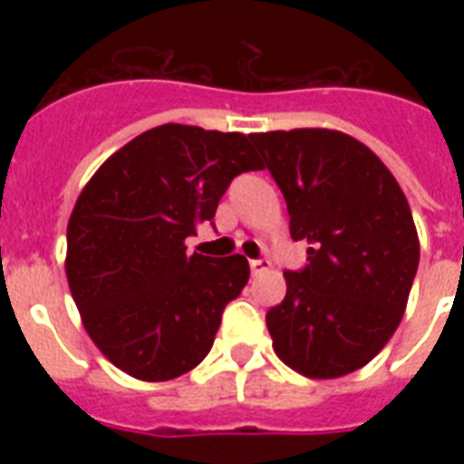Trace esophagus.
<instances>
[{
	"mask_svg": "<svg viewBox=\"0 0 464 464\" xmlns=\"http://www.w3.org/2000/svg\"><path fill=\"white\" fill-rule=\"evenodd\" d=\"M267 269H269V260H253V262H250V272H253L255 276L265 275Z\"/></svg>",
	"mask_w": 464,
	"mask_h": 464,
	"instance_id": "esophagus-1",
	"label": "esophagus"
}]
</instances>
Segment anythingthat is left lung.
I'll use <instances>...</instances> for the list:
<instances>
[{
    "label": "left lung",
    "instance_id": "left-lung-1",
    "mask_svg": "<svg viewBox=\"0 0 464 464\" xmlns=\"http://www.w3.org/2000/svg\"><path fill=\"white\" fill-rule=\"evenodd\" d=\"M310 265L284 272L286 296L267 313L276 356L296 373L332 381L373 359L395 334L419 267V236L400 182L339 130L250 134Z\"/></svg>",
    "mask_w": 464,
    "mask_h": 464
}]
</instances>
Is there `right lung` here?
I'll use <instances>...</instances> for the list:
<instances>
[{
    "label": "right lung",
    "mask_w": 464,
    "mask_h": 464,
    "mask_svg": "<svg viewBox=\"0 0 464 464\" xmlns=\"http://www.w3.org/2000/svg\"><path fill=\"white\" fill-rule=\"evenodd\" d=\"M246 170H260L250 134L168 122L118 149L83 185L64 272L83 330L112 366L163 382L209 353L250 265L243 255H188L185 238Z\"/></svg>",
    "instance_id": "add662e5"
}]
</instances>
